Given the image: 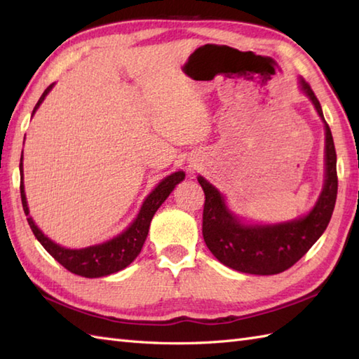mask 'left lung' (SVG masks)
I'll return each instance as SVG.
<instances>
[{"label": "left lung", "mask_w": 359, "mask_h": 359, "mask_svg": "<svg viewBox=\"0 0 359 359\" xmlns=\"http://www.w3.org/2000/svg\"><path fill=\"white\" fill-rule=\"evenodd\" d=\"M301 89L324 120L321 104L309 83ZM325 128V184L307 216L278 225H243L225 207L222 194L203 177H197L205 193L202 234L212 255L233 270L250 274H278L288 270L313 247L329 225L338 194L337 151L332 131Z\"/></svg>", "instance_id": "left-lung-1"}]
</instances>
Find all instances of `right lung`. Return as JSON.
Segmentation results:
<instances>
[{
  "instance_id": "right-lung-1",
  "label": "right lung",
  "mask_w": 359,
  "mask_h": 359,
  "mask_svg": "<svg viewBox=\"0 0 359 359\" xmlns=\"http://www.w3.org/2000/svg\"><path fill=\"white\" fill-rule=\"evenodd\" d=\"M52 86L53 83L48 86V89H46L43 95L40 97V100H38V103L35 104L32 116L38 109V106L43 103L44 97L49 94ZM20 174H21L20 193H21L22 210H25L27 216L30 230H32L35 238L44 247V250L48 251V253L55 259L57 262L62 264L66 270H69L71 273L79 274V276H83V278H102L126 269V266L131 264L142 251L144 239H147L148 231H149V224L152 217H154L156 211L160 208V205L166 201V197L171 194L175 185L180 184V182L185 179V172L177 171L171 175H168V177H165L162 182H160V184L154 188V191L144 199L140 212L137 215L134 222L129 225L123 233L118 234L117 238H114L108 242H103L100 245L80 248V250H69V248L60 247L58 243L52 242L48 236H44L40 231V228L35 225L32 217L29 216L25 185H22V152H21V160H20Z\"/></svg>"
}]
</instances>
